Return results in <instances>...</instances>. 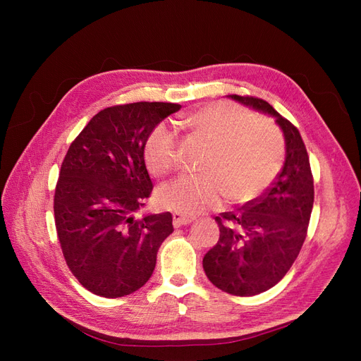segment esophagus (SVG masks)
I'll list each match as a JSON object with an SVG mask.
<instances>
[{
    "label": "esophagus",
    "instance_id": "obj_1",
    "mask_svg": "<svg viewBox=\"0 0 361 361\" xmlns=\"http://www.w3.org/2000/svg\"><path fill=\"white\" fill-rule=\"evenodd\" d=\"M194 221V218L190 215H185L182 212H173V224L174 227H180L185 224H190Z\"/></svg>",
    "mask_w": 361,
    "mask_h": 361
}]
</instances>
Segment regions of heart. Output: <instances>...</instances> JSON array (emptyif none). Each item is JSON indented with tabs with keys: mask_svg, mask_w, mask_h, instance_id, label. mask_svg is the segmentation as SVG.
Instances as JSON below:
<instances>
[{
	"mask_svg": "<svg viewBox=\"0 0 361 361\" xmlns=\"http://www.w3.org/2000/svg\"><path fill=\"white\" fill-rule=\"evenodd\" d=\"M194 134L211 146L202 176H182L159 190L161 203L185 214H199L231 203H247L277 178L285 159V140L267 118L231 102H214L185 117ZM179 140L167 125H158L145 145V161L154 176L176 169Z\"/></svg>",
	"mask_w": 361,
	"mask_h": 361,
	"instance_id": "heart-1",
	"label": "heart"
}]
</instances>
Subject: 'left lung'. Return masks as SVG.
Instances as JSON below:
<instances>
[{
  "label": "left lung",
  "mask_w": 361,
  "mask_h": 361,
  "mask_svg": "<svg viewBox=\"0 0 361 361\" xmlns=\"http://www.w3.org/2000/svg\"><path fill=\"white\" fill-rule=\"evenodd\" d=\"M228 96L274 116L286 141V161L276 180L239 209L215 216L220 238L203 257V269L214 286L251 297L276 286L298 257L314 200L313 174L297 126L260 97Z\"/></svg>",
  "instance_id": "8db88e82"
}]
</instances>
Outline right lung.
Wrapping results in <instances>:
<instances>
[{"instance_id": "right-lung-1", "label": "right lung", "mask_w": 361, "mask_h": 361, "mask_svg": "<svg viewBox=\"0 0 361 361\" xmlns=\"http://www.w3.org/2000/svg\"><path fill=\"white\" fill-rule=\"evenodd\" d=\"M179 104L134 102L97 113L68 149L54 194V220L64 260L94 295L118 298L146 285L157 253L173 232L170 212H135L154 183L145 145Z\"/></svg>"}]
</instances>
